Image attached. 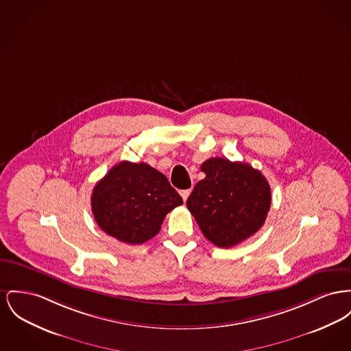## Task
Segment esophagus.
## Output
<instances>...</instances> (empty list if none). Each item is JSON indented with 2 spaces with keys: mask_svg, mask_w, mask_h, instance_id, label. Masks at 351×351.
Returning <instances> with one entry per match:
<instances>
[{
  "mask_svg": "<svg viewBox=\"0 0 351 351\" xmlns=\"http://www.w3.org/2000/svg\"><path fill=\"white\" fill-rule=\"evenodd\" d=\"M189 193H191V189H183V191H180V195H182V197H183L184 202L188 199Z\"/></svg>",
  "mask_w": 351,
  "mask_h": 351,
  "instance_id": "34e87169",
  "label": "esophagus"
}]
</instances>
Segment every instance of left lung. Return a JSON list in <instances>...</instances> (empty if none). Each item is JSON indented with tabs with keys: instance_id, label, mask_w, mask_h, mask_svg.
I'll list each match as a JSON object with an SVG mask.
<instances>
[{
	"instance_id": "obj_1",
	"label": "left lung",
	"mask_w": 351,
	"mask_h": 351,
	"mask_svg": "<svg viewBox=\"0 0 351 351\" xmlns=\"http://www.w3.org/2000/svg\"><path fill=\"white\" fill-rule=\"evenodd\" d=\"M206 178L186 200L206 239L216 247H232L264 226L270 208V186L252 165L210 158L202 165Z\"/></svg>"
}]
</instances>
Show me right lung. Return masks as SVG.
<instances>
[{"instance_id":"1","label":"right lung","mask_w":351,"mask_h":351,"mask_svg":"<svg viewBox=\"0 0 351 351\" xmlns=\"http://www.w3.org/2000/svg\"><path fill=\"white\" fill-rule=\"evenodd\" d=\"M183 199L162 172L145 163L114 165L91 195L99 228L125 244H143L156 236L165 215Z\"/></svg>"}]
</instances>
